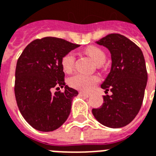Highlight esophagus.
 <instances>
[{
    "instance_id": "esophagus-1",
    "label": "esophagus",
    "mask_w": 156,
    "mask_h": 156,
    "mask_svg": "<svg viewBox=\"0 0 156 156\" xmlns=\"http://www.w3.org/2000/svg\"><path fill=\"white\" fill-rule=\"evenodd\" d=\"M80 96H82V97H89L90 96V94H88V93H84V92H80Z\"/></svg>"
}]
</instances>
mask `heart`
I'll use <instances>...</instances> for the list:
<instances>
[{
	"label": "heart",
	"instance_id": "obj_1",
	"mask_svg": "<svg viewBox=\"0 0 156 156\" xmlns=\"http://www.w3.org/2000/svg\"><path fill=\"white\" fill-rule=\"evenodd\" d=\"M85 53L89 54L96 64L102 65L106 60V54L102 49L97 46H89L85 49ZM75 54L73 52H69L63 56L62 59V66L65 72H71L74 67ZM99 79L96 76H89L84 74H76L69 79L70 85L77 89L90 91L94 89L95 84L98 82Z\"/></svg>",
	"mask_w": 156,
	"mask_h": 156
}]
</instances>
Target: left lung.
Instances as JSON below:
<instances>
[{
  "mask_svg": "<svg viewBox=\"0 0 156 156\" xmlns=\"http://www.w3.org/2000/svg\"><path fill=\"white\" fill-rule=\"evenodd\" d=\"M111 53L112 67L101 87L112 94L103 96V103L92 110L104 126H126L139 112L147 83L144 56L137 44L120 34H109L96 41Z\"/></svg>",
  "mask_w": 156,
  "mask_h": 156,
  "instance_id": "1",
  "label": "left lung"
}]
</instances>
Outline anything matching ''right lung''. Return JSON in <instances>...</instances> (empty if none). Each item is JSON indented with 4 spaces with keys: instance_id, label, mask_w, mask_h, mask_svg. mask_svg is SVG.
<instances>
[{
    "instance_id": "obj_1",
    "label": "right lung",
    "mask_w": 156,
    "mask_h": 156,
    "mask_svg": "<svg viewBox=\"0 0 156 156\" xmlns=\"http://www.w3.org/2000/svg\"><path fill=\"white\" fill-rule=\"evenodd\" d=\"M80 44L56 37H44L31 42L18 59L14 94L20 113L35 129L50 132L68 118L76 89L66 85L62 66L64 55ZM60 86L63 93L51 89Z\"/></svg>"
}]
</instances>
